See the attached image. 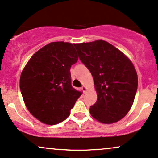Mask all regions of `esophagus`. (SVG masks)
Listing matches in <instances>:
<instances>
[{
    "mask_svg": "<svg viewBox=\"0 0 158 158\" xmlns=\"http://www.w3.org/2000/svg\"><path fill=\"white\" fill-rule=\"evenodd\" d=\"M81 90L83 91V93H85V91H86V87L84 86V85H83V86L81 87Z\"/></svg>",
    "mask_w": 158,
    "mask_h": 158,
    "instance_id": "1",
    "label": "esophagus"
}]
</instances>
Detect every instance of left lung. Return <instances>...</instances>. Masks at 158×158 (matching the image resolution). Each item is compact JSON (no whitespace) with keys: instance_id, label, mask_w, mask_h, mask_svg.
<instances>
[{"instance_id":"left-lung-1","label":"left lung","mask_w":158,"mask_h":158,"mask_svg":"<svg viewBox=\"0 0 158 158\" xmlns=\"http://www.w3.org/2000/svg\"><path fill=\"white\" fill-rule=\"evenodd\" d=\"M75 47L94 79L97 100L89 109L92 117L104 124L121 120L131 108L137 91L138 76L133 63L106 41Z\"/></svg>"}]
</instances>
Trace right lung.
<instances>
[{
  "instance_id": "add662e5",
  "label": "right lung",
  "mask_w": 158,
  "mask_h": 158,
  "mask_svg": "<svg viewBox=\"0 0 158 158\" xmlns=\"http://www.w3.org/2000/svg\"><path fill=\"white\" fill-rule=\"evenodd\" d=\"M77 60L73 44L54 42L34 54L23 69L19 80L23 100L42 123L65 120L81 95L71 85L70 68Z\"/></svg>"
}]
</instances>
